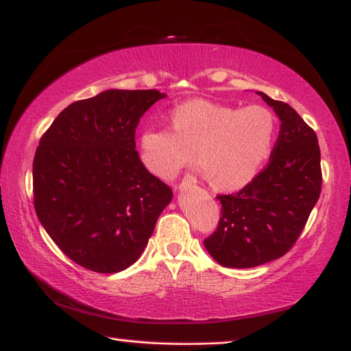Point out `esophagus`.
Returning a JSON list of instances; mask_svg holds the SVG:
<instances>
[{"label":"esophagus","instance_id":"1","mask_svg":"<svg viewBox=\"0 0 351 351\" xmlns=\"http://www.w3.org/2000/svg\"><path fill=\"white\" fill-rule=\"evenodd\" d=\"M193 184V178H190V176H187V178H184L182 180V184L180 186V189H186V187H190Z\"/></svg>","mask_w":351,"mask_h":351}]
</instances>
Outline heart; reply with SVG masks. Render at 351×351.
Listing matches in <instances>:
<instances>
[{
	"mask_svg": "<svg viewBox=\"0 0 351 351\" xmlns=\"http://www.w3.org/2000/svg\"><path fill=\"white\" fill-rule=\"evenodd\" d=\"M171 132L144 127L138 136L143 167L162 180L173 176L190 159L215 189L245 187L269 158L275 139L273 114L259 106L234 109L208 99H190L169 112Z\"/></svg>",
	"mask_w": 351,
	"mask_h": 351,
	"instance_id": "1",
	"label": "heart"
}]
</instances>
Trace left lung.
<instances>
[{
    "label": "left lung",
    "mask_w": 351,
    "mask_h": 351,
    "mask_svg": "<svg viewBox=\"0 0 351 351\" xmlns=\"http://www.w3.org/2000/svg\"><path fill=\"white\" fill-rule=\"evenodd\" d=\"M281 121L270 161L250 184L219 195L221 219L204 241L216 263L252 269L290 250L321 195V150L316 133L296 110L256 92Z\"/></svg>",
    "instance_id": "1"
}]
</instances>
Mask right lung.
Instances as JSON below:
<instances>
[{"instance_id":"add662e5","label":"right lung","mask_w":351,"mask_h":351,"mask_svg":"<svg viewBox=\"0 0 351 351\" xmlns=\"http://www.w3.org/2000/svg\"><path fill=\"white\" fill-rule=\"evenodd\" d=\"M158 90L110 88L67 106L34 158L38 219L64 254L97 273L141 256L173 192L139 162L135 129Z\"/></svg>"}]
</instances>
